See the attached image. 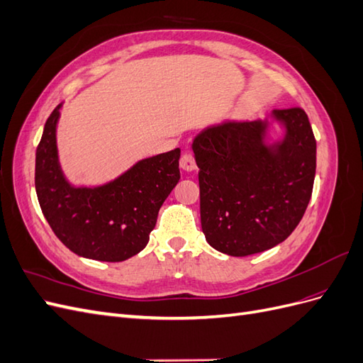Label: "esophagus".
<instances>
[{
  "instance_id": "1",
  "label": "esophagus",
  "mask_w": 363,
  "mask_h": 363,
  "mask_svg": "<svg viewBox=\"0 0 363 363\" xmlns=\"http://www.w3.org/2000/svg\"><path fill=\"white\" fill-rule=\"evenodd\" d=\"M180 167L184 169V171H194L196 168V163H195V157L192 152L186 151L183 152V156L180 159Z\"/></svg>"
}]
</instances>
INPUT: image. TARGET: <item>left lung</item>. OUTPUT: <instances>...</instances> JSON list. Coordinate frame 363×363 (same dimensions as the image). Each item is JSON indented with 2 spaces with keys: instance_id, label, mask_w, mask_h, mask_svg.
<instances>
[{
  "instance_id": "obj_1",
  "label": "left lung",
  "mask_w": 363,
  "mask_h": 363,
  "mask_svg": "<svg viewBox=\"0 0 363 363\" xmlns=\"http://www.w3.org/2000/svg\"><path fill=\"white\" fill-rule=\"evenodd\" d=\"M286 138L271 150L262 121L224 123L194 140L200 213L206 240L228 256L244 257L283 242L311 201L316 140L301 107L276 108Z\"/></svg>"
}]
</instances>
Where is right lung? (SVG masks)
Here are the masks:
<instances>
[{
  "mask_svg": "<svg viewBox=\"0 0 363 363\" xmlns=\"http://www.w3.org/2000/svg\"><path fill=\"white\" fill-rule=\"evenodd\" d=\"M59 108L60 104L48 116L36 150L35 184L42 213L75 255L127 260L148 244L159 208L180 180V148L140 160L101 188L75 189L63 179L57 162Z\"/></svg>",
  "mask_w": 363,
  "mask_h": 363,
  "instance_id": "right-lung-1",
  "label": "right lung"
}]
</instances>
